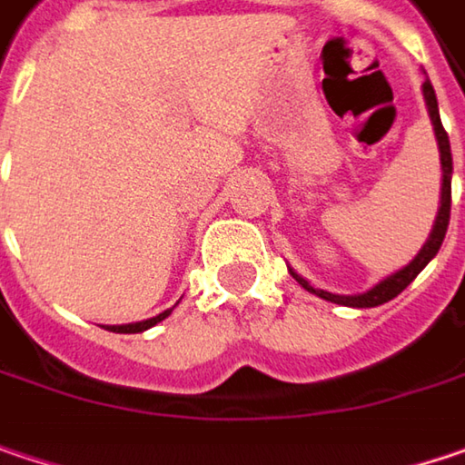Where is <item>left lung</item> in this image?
<instances>
[{
  "label": "left lung",
  "mask_w": 465,
  "mask_h": 465,
  "mask_svg": "<svg viewBox=\"0 0 465 465\" xmlns=\"http://www.w3.org/2000/svg\"><path fill=\"white\" fill-rule=\"evenodd\" d=\"M423 97H426V105H429V116H431V124H434V134H437V143H440V158H442V206H440V214H437V224H434V230H431V235H429V241H426V246L420 249V253L415 256L413 262L408 264V267H402L400 272H394L391 278H386L379 285H373L368 293H357V296H336V293H328V291H317L312 288L310 282L304 281V278H299L296 272H291L302 288H307V291H312L317 293L320 299H325V302H333V304H344V307H379V304H386V302H391L397 293H402L411 282L415 281V275L437 256V251L442 246V241H445V232H448V224H450V177H452V155H450V140H448V132H445V126H442V121H440V108H437V94H434V86L431 82L426 79L423 82Z\"/></svg>",
  "instance_id": "left-lung-1"
}]
</instances>
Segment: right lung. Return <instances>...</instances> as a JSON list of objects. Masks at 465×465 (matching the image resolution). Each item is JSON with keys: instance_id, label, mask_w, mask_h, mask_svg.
Wrapping results in <instances>:
<instances>
[{"instance_id": "right-lung-1", "label": "right lung", "mask_w": 465, "mask_h": 465, "mask_svg": "<svg viewBox=\"0 0 465 465\" xmlns=\"http://www.w3.org/2000/svg\"><path fill=\"white\" fill-rule=\"evenodd\" d=\"M172 315V310H166V312H161V315L150 317V320H143V322H132V325H114V328H108V331H116V333H143V331H148L153 328L155 322H161L163 317Z\"/></svg>"}]
</instances>
